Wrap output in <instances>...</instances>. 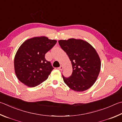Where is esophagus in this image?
I'll list each match as a JSON object with an SVG mask.
<instances>
[{
  "label": "esophagus",
  "mask_w": 122,
  "mask_h": 122,
  "mask_svg": "<svg viewBox=\"0 0 122 122\" xmlns=\"http://www.w3.org/2000/svg\"><path fill=\"white\" fill-rule=\"evenodd\" d=\"M58 69L59 70H63V66H60V67L58 68Z\"/></svg>",
  "instance_id": "obj_1"
}]
</instances>
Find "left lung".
<instances>
[{"label":"left lung","instance_id":"obj_1","mask_svg":"<svg viewBox=\"0 0 122 122\" xmlns=\"http://www.w3.org/2000/svg\"><path fill=\"white\" fill-rule=\"evenodd\" d=\"M61 46L72 64V72L69 77L62 75L69 87L76 92L90 88L96 82L101 68V61L95 48L82 39L60 40Z\"/></svg>","mask_w":122,"mask_h":122}]
</instances>
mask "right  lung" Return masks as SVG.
Listing matches in <instances>:
<instances>
[{
	"label": "right lung",
	"instance_id": "right-lung-1",
	"mask_svg": "<svg viewBox=\"0 0 122 122\" xmlns=\"http://www.w3.org/2000/svg\"><path fill=\"white\" fill-rule=\"evenodd\" d=\"M45 36L28 39L20 46L14 57L17 78L24 85L35 87L48 78L54 68L45 55L56 43Z\"/></svg>",
	"mask_w": 122,
	"mask_h": 122
}]
</instances>
